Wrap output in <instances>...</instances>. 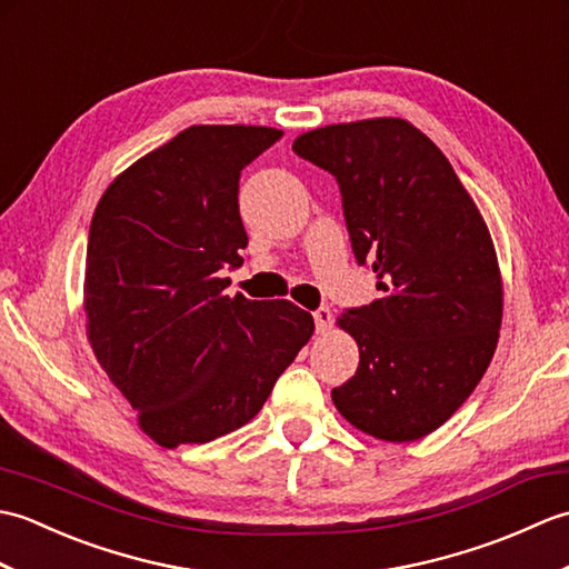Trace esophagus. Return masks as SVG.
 Masks as SVG:
<instances>
[{"instance_id":"obj_1","label":"esophagus","mask_w":569,"mask_h":569,"mask_svg":"<svg viewBox=\"0 0 569 569\" xmlns=\"http://www.w3.org/2000/svg\"><path fill=\"white\" fill-rule=\"evenodd\" d=\"M312 318H316L318 332H328L332 328V322H335V316H332L330 308H318L316 312H312Z\"/></svg>"}]
</instances>
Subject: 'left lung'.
<instances>
[{"mask_svg": "<svg viewBox=\"0 0 569 569\" xmlns=\"http://www.w3.org/2000/svg\"><path fill=\"white\" fill-rule=\"evenodd\" d=\"M293 151L337 178L359 263L379 298L337 325L357 340V373L332 389L361 432L413 442L450 420L499 342L497 249L450 161L406 119L377 117L306 131Z\"/></svg>", "mask_w": 569, "mask_h": 569, "instance_id": "1", "label": "left lung"}]
</instances>
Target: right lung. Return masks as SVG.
Listing matches in <instances>:
<instances>
[{
    "label": "right lung",
    "instance_id": "obj_1",
    "mask_svg": "<svg viewBox=\"0 0 569 569\" xmlns=\"http://www.w3.org/2000/svg\"><path fill=\"white\" fill-rule=\"evenodd\" d=\"M281 129L196 124L104 190L84 263V330L139 428L173 450L259 413L316 330L291 300L229 298L247 232L239 173Z\"/></svg>",
    "mask_w": 569,
    "mask_h": 569
}]
</instances>
